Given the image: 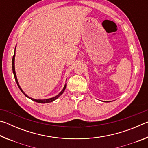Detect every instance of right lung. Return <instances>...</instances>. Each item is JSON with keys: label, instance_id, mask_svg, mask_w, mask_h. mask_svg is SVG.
Masks as SVG:
<instances>
[{"label": "right lung", "instance_id": "1", "mask_svg": "<svg viewBox=\"0 0 148 148\" xmlns=\"http://www.w3.org/2000/svg\"><path fill=\"white\" fill-rule=\"evenodd\" d=\"M16 47H15V51H14V56H13V58H12V71H13V73H14V77H15V79H16V83L17 84V86H18L19 89L21 90V91L23 92V93L25 95V96L27 97V98L30 99L31 100H32V101H33L34 102H38V103H42V104H44V103H49V102H53L54 101H56V99H57L59 98V97L61 96V95L63 93L65 89H66V83H65L64 84V86L63 87V89H62V91L59 92V93L58 95H57L56 96H55L53 97H52V98H49V99H32L31 98V97H30L29 96H28L27 94H25L24 92V91L22 90V89L21 88V87H20L19 86V84L18 82V80H17V76H16V70H15V56H16Z\"/></svg>", "mask_w": 148, "mask_h": 148}]
</instances>
